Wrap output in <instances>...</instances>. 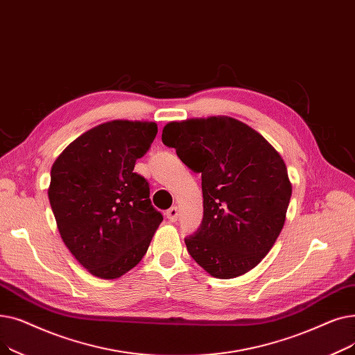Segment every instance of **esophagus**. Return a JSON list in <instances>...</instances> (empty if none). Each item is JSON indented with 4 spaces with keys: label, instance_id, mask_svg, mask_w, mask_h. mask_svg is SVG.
<instances>
[{
    "label": "esophagus",
    "instance_id": "obj_1",
    "mask_svg": "<svg viewBox=\"0 0 355 355\" xmlns=\"http://www.w3.org/2000/svg\"><path fill=\"white\" fill-rule=\"evenodd\" d=\"M166 216H167V219L171 223H175V221H178V216H179V211H178V207H172V208H168L167 211H166Z\"/></svg>",
    "mask_w": 355,
    "mask_h": 355
}]
</instances>
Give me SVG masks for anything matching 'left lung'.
I'll return each instance as SVG.
<instances>
[{"mask_svg": "<svg viewBox=\"0 0 355 355\" xmlns=\"http://www.w3.org/2000/svg\"><path fill=\"white\" fill-rule=\"evenodd\" d=\"M162 141L202 176L204 218L184 239L192 259L218 279L256 267L277 240L292 196L282 156L231 116L168 123Z\"/></svg>", "mask_w": 355, "mask_h": 355, "instance_id": "obj_1", "label": "left lung"}]
</instances>
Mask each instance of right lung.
I'll use <instances>...</instances> for the list:
<instances>
[{"label":"right lung","mask_w":355,"mask_h":355,"mask_svg":"<svg viewBox=\"0 0 355 355\" xmlns=\"http://www.w3.org/2000/svg\"><path fill=\"white\" fill-rule=\"evenodd\" d=\"M156 134V123H104L72 141L52 166L47 193L60 237L96 277L116 279L137 266L163 221L148 182L134 172Z\"/></svg>","instance_id":"1"}]
</instances>
